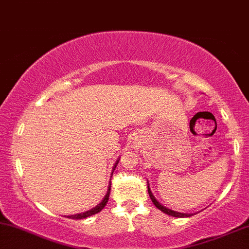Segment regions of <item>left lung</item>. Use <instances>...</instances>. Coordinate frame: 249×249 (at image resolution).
I'll use <instances>...</instances> for the list:
<instances>
[{"instance_id":"1","label":"left lung","mask_w":249,"mask_h":249,"mask_svg":"<svg viewBox=\"0 0 249 249\" xmlns=\"http://www.w3.org/2000/svg\"><path fill=\"white\" fill-rule=\"evenodd\" d=\"M148 193H149L150 198H151V201L153 202V204L156 205V208H158V209L160 210V211H162V213H167L168 216L178 217V218H183V217H190V216H193V213H177V211H173V210L168 209V208L164 207V205L159 203L157 199H156L155 196L152 195V192H151V189H150L149 183H148Z\"/></svg>"}]
</instances>
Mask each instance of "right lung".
<instances>
[{"label":"right lung","instance_id":"1","mask_svg":"<svg viewBox=\"0 0 249 249\" xmlns=\"http://www.w3.org/2000/svg\"><path fill=\"white\" fill-rule=\"evenodd\" d=\"M118 162H119V159H118V160H116V162L114 164V166H113V171L115 170V167H116V165H118ZM112 174H113V173H112ZM109 194H110V182H109L108 190H107V194L105 195V197H104L103 201H101L100 203L97 205V207L92 208L91 210L85 211V213H83L71 214V216H68V218H71V219H83V218H87V217H90V216H92V214H96V213H100V211L103 210L104 208H105V205L107 204V202H108Z\"/></svg>","mask_w":249,"mask_h":249}]
</instances>
